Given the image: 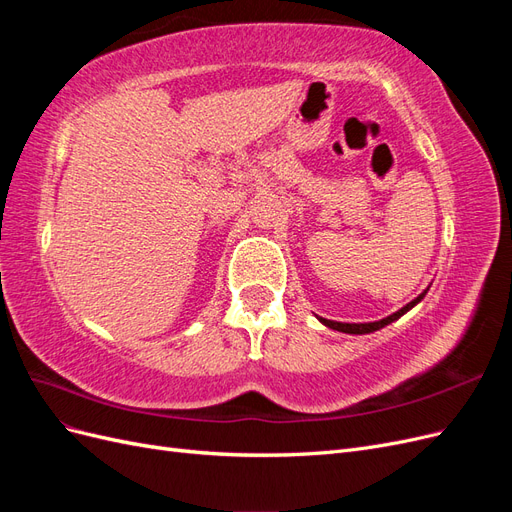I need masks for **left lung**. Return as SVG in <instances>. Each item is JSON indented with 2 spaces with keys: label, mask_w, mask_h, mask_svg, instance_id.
<instances>
[{
  "label": "left lung",
  "mask_w": 512,
  "mask_h": 512,
  "mask_svg": "<svg viewBox=\"0 0 512 512\" xmlns=\"http://www.w3.org/2000/svg\"><path fill=\"white\" fill-rule=\"evenodd\" d=\"M425 292H427V290H425ZM425 292H421L414 301H410L408 305L401 307L399 312H395V314H391V316H386V318H382V320H376V322H361V324H356V322H335V320H327V318H320V322L324 324V327H329V329L339 331V333H350V335L374 333V331H380L382 327H386V324L395 322L397 318H401L406 312H410V309H412L416 303H421V299L425 297Z\"/></svg>",
  "instance_id": "1"
}]
</instances>
